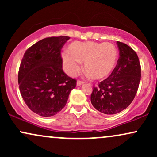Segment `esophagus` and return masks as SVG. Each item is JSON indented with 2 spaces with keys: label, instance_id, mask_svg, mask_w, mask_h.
<instances>
[{
  "label": "esophagus",
  "instance_id": "obj_1",
  "mask_svg": "<svg viewBox=\"0 0 157 157\" xmlns=\"http://www.w3.org/2000/svg\"><path fill=\"white\" fill-rule=\"evenodd\" d=\"M84 83L83 81H81V80H78L77 82V86H81V85H82Z\"/></svg>",
  "mask_w": 157,
  "mask_h": 157
}]
</instances>
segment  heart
<instances>
[{"mask_svg": "<svg viewBox=\"0 0 157 157\" xmlns=\"http://www.w3.org/2000/svg\"><path fill=\"white\" fill-rule=\"evenodd\" d=\"M68 51L62 53L63 66L70 76H74L84 62L85 71L94 80H102L113 72L118 61V49L111 43L74 42Z\"/></svg>", "mask_w": 157, "mask_h": 157, "instance_id": "b5f03b06", "label": "heart"}]
</instances>
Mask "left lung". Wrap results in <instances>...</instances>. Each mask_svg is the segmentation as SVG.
I'll list each match as a JSON object with an SVG mask.
<instances>
[{
  "label": "left lung",
  "mask_w": 157,
  "mask_h": 157,
  "mask_svg": "<svg viewBox=\"0 0 157 157\" xmlns=\"http://www.w3.org/2000/svg\"><path fill=\"white\" fill-rule=\"evenodd\" d=\"M119 57L113 72L94 86L91 102L105 114L121 112L132 102L141 80V66L136 53L127 44L117 41Z\"/></svg>",
  "instance_id": "left-lung-1"
}]
</instances>
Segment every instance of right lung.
I'll list each match as a JSON object with an SVG mask.
<instances>
[{
	"label": "right lung",
	"instance_id": "1",
	"mask_svg": "<svg viewBox=\"0 0 157 157\" xmlns=\"http://www.w3.org/2000/svg\"><path fill=\"white\" fill-rule=\"evenodd\" d=\"M67 36L49 37L32 45L24 53L18 71L21 96L40 116L52 117L62 110L77 80L63 70L61 48Z\"/></svg>",
	"mask_w": 157,
	"mask_h": 157
}]
</instances>
